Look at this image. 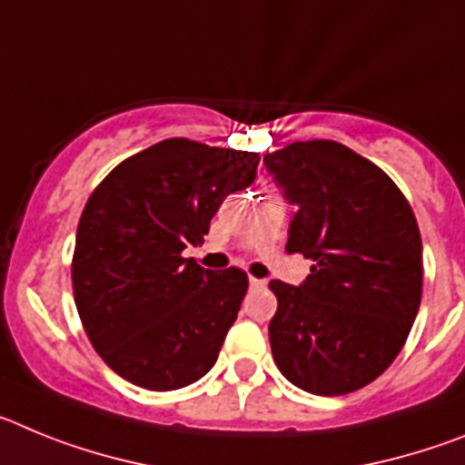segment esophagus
Wrapping results in <instances>:
<instances>
[{"mask_svg": "<svg viewBox=\"0 0 465 465\" xmlns=\"http://www.w3.org/2000/svg\"><path fill=\"white\" fill-rule=\"evenodd\" d=\"M249 283H252V289H265V286H268V282H265V279H256V277L249 279Z\"/></svg>", "mask_w": 465, "mask_h": 465, "instance_id": "34e87169", "label": "esophagus"}]
</instances>
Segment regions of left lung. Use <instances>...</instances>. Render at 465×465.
Masks as SVG:
<instances>
[{"instance_id":"1","label":"left lung","mask_w":465,"mask_h":465,"mask_svg":"<svg viewBox=\"0 0 465 465\" xmlns=\"http://www.w3.org/2000/svg\"><path fill=\"white\" fill-rule=\"evenodd\" d=\"M265 167L298 204L286 252L307 279L270 282V347L282 375L316 396L359 391L393 363L421 302V235L401 188L344 143L295 142Z\"/></svg>"}]
</instances>
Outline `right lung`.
I'll return each instance as SVG.
<instances>
[{"mask_svg":"<svg viewBox=\"0 0 465 465\" xmlns=\"http://www.w3.org/2000/svg\"><path fill=\"white\" fill-rule=\"evenodd\" d=\"M261 155L174 137L130 155L94 188L72 261L74 302L111 371L174 391L212 371L249 277L183 258L203 244L230 193L252 186Z\"/></svg>","mask_w":465,"mask_h":465,"instance_id":"right-lung-1","label":"right lung"}]
</instances>
